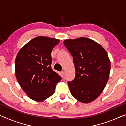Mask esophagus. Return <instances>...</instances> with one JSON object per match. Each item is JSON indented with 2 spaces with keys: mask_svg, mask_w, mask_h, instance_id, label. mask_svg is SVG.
<instances>
[{
  "mask_svg": "<svg viewBox=\"0 0 126 126\" xmlns=\"http://www.w3.org/2000/svg\"><path fill=\"white\" fill-rule=\"evenodd\" d=\"M61 74H62V76L63 77H64V76H65V72H64V71H62Z\"/></svg>",
  "mask_w": 126,
  "mask_h": 126,
  "instance_id": "1",
  "label": "esophagus"
}]
</instances>
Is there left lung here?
I'll return each mask as SVG.
<instances>
[{
  "label": "left lung",
  "mask_w": 126,
  "mask_h": 126,
  "mask_svg": "<svg viewBox=\"0 0 126 126\" xmlns=\"http://www.w3.org/2000/svg\"><path fill=\"white\" fill-rule=\"evenodd\" d=\"M63 44L73 57L75 77L68 84L79 101L89 103L102 92L109 78L110 62L102 46L92 39L80 37Z\"/></svg>",
  "instance_id": "8db88e82"
}]
</instances>
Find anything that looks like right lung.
Segmentation results:
<instances>
[{"mask_svg": "<svg viewBox=\"0 0 126 126\" xmlns=\"http://www.w3.org/2000/svg\"><path fill=\"white\" fill-rule=\"evenodd\" d=\"M57 39L39 36L32 39L18 51L15 60V74L30 98L44 101L54 93L61 76L51 68V52Z\"/></svg>", "mask_w": 126, "mask_h": 126, "instance_id": "right-lung-1", "label": "right lung"}]
</instances>
